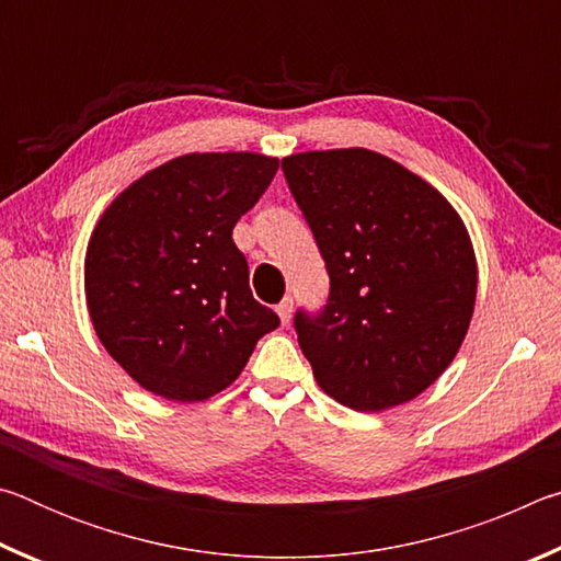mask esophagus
<instances>
[{"mask_svg": "<svg viewBox=\"0 0 561 561\" xmlns=\"http://www.w3.org/2000/svg\"><path fill=\"white\" fill-rule=\"evenodd\" d=\"M291 309H294V301H291V297H284V299L277 304V314H279V319H282V327H287V324H289V319H291Z\"/></svg>", "mask_w": 561, "mask_h": 561, "instance_id": "esophagus-1", "label": "esophagus"}]
</instances>
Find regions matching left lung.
Listing matches in <instances>:
<instances>
[{
    "mask_svg": "<svg viewBox=\"0 0 561 561\" xmlns=\"http://www.w3.org/2000/svg\"><path fill=\"white\" fill-rule=\"evenodd\" d=\"M282 170L331 282L317 317H294L317 383L360 413L413 401L468 334L478 262L465 222L431 183L374 150H309Z\"/></svg>",
    "mask_w": 561,
    "mask_h": 561,
    "instance_id": "1",
    "label": "left lung"
}]
</instances>
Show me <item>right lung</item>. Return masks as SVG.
Segmentation results:
<instances>
[{
    "instance_id": "1",
    "label": "right lung",
    "mask_w": 561,
    "mask_h": 561,
    "mask_svg": "<svg viewBox=\"0 0 561 561\" xmlns=\"http://www.w3.org/2000/svg\"><path fill=\"white\" fill-rule=\"evenodd\" d=\"M279 160L187 153L148 170L103 210L83 262L89 317L146 391L195 403L225 391L279 317L252 297L232 230Z\"/></svg>"
}]
</instances>
